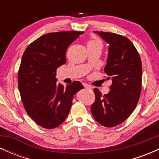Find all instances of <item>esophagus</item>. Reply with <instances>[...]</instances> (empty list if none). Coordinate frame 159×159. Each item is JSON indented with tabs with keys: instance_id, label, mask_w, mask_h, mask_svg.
I'll use <instances>...</instances> for the list:
<instances>
[{
	"instance_id": "1",
	"label": "esophagus",
	"mask_w": 159,
	"mask_h": 159,
	"mask_svg": "<svg viewBox=\"0 0 159 159\" xmlns=\"http://www.w3.org/2000/svg\"><path fill=\"white\" fill-rule=\"evenodd\" d=\"M83 85H84V87L86 89H91V88H92V87H91V86H90L89 84H87L84 83Z\"/></svg>"
}]
</instances>
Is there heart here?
Instances as JSON below:
<instances>
[{"instance_id": "heart-1", "label": "heart", "mask_w": 159, "mask_h": 159, "mask_svg": "<svg viewBox=\"0 0 159 159\" xmlns=\"http://www.w3.org/2000/svg\"><path fill=\"white\" fill-rule=\"evenodd\" d=\"M88 43H94V44H98V45H100L102 46V43L101 41H100L98 39H96V38H93L92 39L90 40V42H89Z\"/></svg>"}]
</instances>
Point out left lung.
I'll list each match as a JSON object with an SVG mask.
<instances>
[{"label":"left lung","instance_id":"1","mask_svg":"<svg viewBox=\"0 0 159 159\" xmlns=\"http://www.w3.org/2000/svg\"><path fill=\"white\" fill-rule=\"evenodd\" d=\"M109 44L104 71L111 79V91L102 96L97 88L91 105L94 119L105 127L120 125L132 114L141 92L142 65L138 51L125 36L114 33L94 31Z\"/></svg>","mask_w":159,"mask_h":159}]
</instances>
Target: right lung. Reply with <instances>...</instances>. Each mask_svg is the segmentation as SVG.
Segmentation results:
<instances>
[{
    "label": "right lung",
    "mask_w": 159,
    "mask_h": 159,
    "mask_svg": "<svg viewBox=\"0 0 159 159\" xmlns=\"http://www.w3.org/2000/svg\"><path fill=\"white\" fill-rule=\"evenodd\" d=\"M84 32L49 33L30 43L24 52L18 84L25 111L45 129H54L68 116L72 98L84 86L73 81L64 87L57 84V69L66 62V52Z\"/></svg>",
    "instance_id": "obj_1"
}]
</instances>
